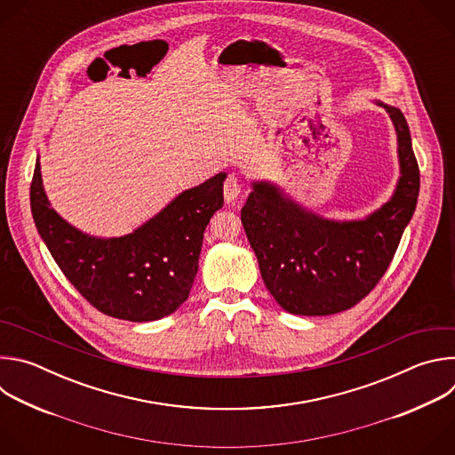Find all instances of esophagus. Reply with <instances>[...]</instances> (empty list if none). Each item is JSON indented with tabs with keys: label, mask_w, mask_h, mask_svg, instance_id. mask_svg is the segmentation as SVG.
<instances>
[{
	"label": "esophagus",
	"mask_w": 455,
	"mask_h": 455,
	"mask_svg": "<svg viewBox=\"0 0 455 455\" xmlns=\"http://www.w3.org/2000/svg\"><path fill=\"white\" fill-rule=\"evenodd\" d=\"M223 194H225V202L228 205H232L241 194V185H239V180L237 176L234 174H228V178L225 180V185H223Z\"/></svg>",
	"instance_id": "esophagus-1"
}]
</instances>
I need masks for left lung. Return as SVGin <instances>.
Listing matches in <instances>:
<instances>
[{
	"instance_id": "1",
	"label": "left lung",
	"mask_w": 455,
	"mask_h": 455,
	"mask_svg": "<svg viewBox=\"0 0 455 455\" xmlns=\"http://www.w3.org/2000/svg\"><path fill=\"white\" fill-rule=\"evenodd\" d=\"M398 137L400 180L363 220L337 221L304 209L270 181H253L241 221L265 286L293 315H333L358 304L391 265L419 194V167L403 113L376 102Z\"/></svg>"
}]
</instances>
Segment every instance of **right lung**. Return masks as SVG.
Segmentation results:
<instances>
[{"mask_svg":"<svg viewBox=\"0 0 455 455\" xmlns=\"http://www.w3.org/2000/svg\"><path fill=\"white\" fill-rule=\"evenodd\" d=\"M225 178L220 172L183 190L132 234L93 237L50 207L37 160L30 207L60 272L93 307L122 320L151 322L174 313L187 300L198 274L204 232L223 207Z\"/></svg>","mask_w":455,"mask_h":455,"instance_id":"obj_1","label":"right lung"}]
</instances>
